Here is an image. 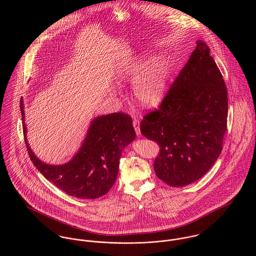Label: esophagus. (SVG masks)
<instances>
[{"label": "esophagus", "mask_w": 256, "mask_h": 256, "mask_svg": "<svg viewBox=\"0 0 256 256\" xmlns=\"http://www.w3.org/2000/svg\"><path fill=\"white\" fill-rule=\"evenodd\" d=\"M133 126H134V129H135V132L136 134L139 136L141 135V131H140V122L138 119H134L133 120Z\"/></svg>", "instance_id": "esophagus-1"}]
</instances>
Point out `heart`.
Listing matches in <instances>:
<instances>
[{"instance_id":"b5f03b06","label":"heart","mask_w":256,"mask_h":256,"mask_svg":"<svg viewBox=\"0 0 256 256\" xmlns=\"http://www.w3.org/2000/svg\"><path fill=\"white\" fill-rule=\"evenodd\" d=\"M143 65L144 63L141 60L130 63L121 71L119 82L131 80L135 78L133 92L136 100L143 106L152 108L158 106L164 98L170 65L168 59L162 55L152 57L144 67Z\"/></svg>"}]
</instances>
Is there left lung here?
Masks as SVG:
<instances>
[{
	"label": "left lung",
	"instance_id": "8db88e82",
	"mask_svg": "<svg viewBox=\"0 0 256 256\" xmlns=\"http://www.w3.org/2000/svg\"><path fill=\"white\" fill-rule=\"evenodd\" d=\"M196 44L160 108L140 124L142 134L160 146L156 176L174 187L200 180L212 168L226 131V84L207 44Z\"/></svg>",
	"mask_w": 256,
	"mask_h": 256
}]
</instances>
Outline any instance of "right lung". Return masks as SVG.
<instances>
[{
  "label": "right lung",
  "mask_w": 256,
  "mask_h": 256,
  "mask_svg": "<svg viewBox=\"0 0 256 256\" xmlns=\"http://www.w3.org/2000/svg\"><path fill=\"white\" fill-rule=\"evenodd\" d=\"M20 112L30 158L46 180L68 195L82 199L100 198L110 191L117 178L123 150L136 138L128 114L117 112L94 118L72 160L53 166L40 160L28 143L24 100H20Z\"/></svg>",
  "instance_id": "1"
}]
</instances>
